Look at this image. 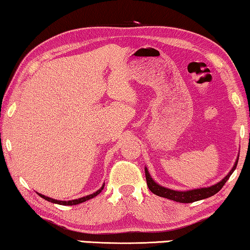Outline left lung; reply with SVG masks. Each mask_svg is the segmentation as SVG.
Listing matches in <instances>:
<instances>
[{
    "mask_svg": "<svg viewBox=\"0 0 250 250\" xmlns=\"http://www.w3.org/2000/svg\"><path fill=\"white\" fill-rule=\"evenodd\" d=\"M238 159H239V156H238L237 161H236V163H234L232 169L230 170L229 174L227 175V176L223 178L222 181H220L217 184L210 186V188L189 189V191H174V189L164 188V186H161L159 184L156 183V182L151 178L150 174L148 173V169L145 168V173H146L147 185H148L149 189H150V191L156 195L162 196V197H166V199L176 201V202H180V203H192V202H195V201L207 199V197H210L212 195L217 194V193L223 188V185H225L226 182L229 180V177L231 176L233 170L236 169L237 164H238Z\"/></svg>",
    "mask_w": 250,
    "mask_h": 250,
    "instance_id": "8db88e82",
    "label": "left lung"
}]
</instances>
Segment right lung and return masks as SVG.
Masks as SVG:
<instances>
[{
	"mask_svg": "<svg viewBox=\"0 0 250 250\" xmlns=\"http://www.w3.org/2000/svg\"><path fill=\"white\" fill-rule=\"evenodd\" d=\"M103 188H104V185H102V188H100V189H98V191H96V192L93 193V194H89V195H87V196H83V197H81V199H76V200H72V201H58V200L51 199V197L44 196V195H42V194H40V193H38V194H39L40 196H42V199L49 201V202H51V203L62 204V206H75V204L83 203V202H85V201H87V200H89V199H92V197H94V196H96L98 194H100V193L102 192Z\"/></svg>",
	"mask_w": 250,
	"mask_h": 250,
	"instance_id": "1",
	"label": "right lung"
}]
</instances>
